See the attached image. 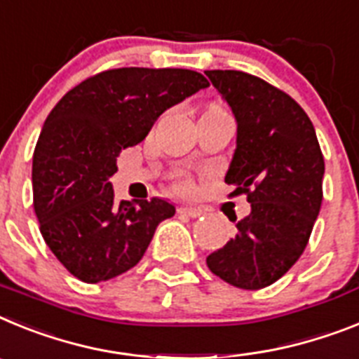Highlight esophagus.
Wrapping results in <instances>:
<instances>
[{
    "label": "esophagus",
    "instance_id": "esophagus-1",
    "mask_svg": "<svg viewBox=\"0 0 359 359\" xmlns=\"http://www.w3.org/2000/svg\"><path fill=\"white\" fill-rule=\"evenodd\" d=\"M177 211H179L180 215H188V217L191 218H198L204 215V211H202L201 208H191V205H180Z\"/></svg>",
    "mask_w": 359,
    "mask_h": 359
}]
</instances>
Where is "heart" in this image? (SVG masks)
<instances>
[{
	"instance_id": "heart-1",
	"label": "heart",
	"mask_w": 359,
	"mask_h": 359,
	"mask_svg": "<svg viewBox=\"0 0 359 359\" xmlns=\"http://www.w3.org/2000/svg\"><path fill=\"white\" fill-rule=\"evenodd\" d=\"M217 110H222V108H220V106H210V108H208V110L205 111H217ZM175 189L177 191H180V193H189L191 191V188H193V182H191V179H189L188 175H186V173H179V175L175 177Z\"/></svg>"
}]
</instances>
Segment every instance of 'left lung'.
Returning <instances> with one entry per match:
<instances>
[{"label": "left lung", "mask_w": 359, "mask_h": 359, "mask_svg": "<svg viewBox=\"0 0 359 359\" xmlns=\"http://www.w3.org/2000/svg\"><path fill=\"white\" fill-rule=\"evenodd\" d=\"M231 106L236 149L226 184L245 195L251 213L235 220L236 235L205 258L229 285L257 291L287 273L307 248L322 208L323 162L316 132L298 102L240 70H205Z\"/></svg>", "instance_id": "obj_1"}]
</instances>
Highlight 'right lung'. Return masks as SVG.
<instances>
[{
    "mask_svg": "<svg viewBox=\"0 0 359 359\" xmlns=\"http://www.w3.org/2000/svg\"><path fill=\"white\" fill-rule=\"evenodd\" d=\"M205 86L184 68H111L81 81L50 111L34 149V211L50 251L81 282L132 269L158 224L175 215L155 197L117 205L108 179L162 111Z\"/></svg>",
    "mask_w": 359,
    "mask_h": 359,
    "instance_id": "obj_1",
    "label": "right lung"
}]
</instances>
